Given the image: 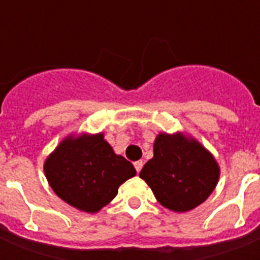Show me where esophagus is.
<instances>
[{
    "instance_id": "obj_1",
    "label": "esophagus",
    "mask_w": 260,
    "mask_h": 260,
    "mask_svg": "<svg viewBox=\"0 0 260 260\" xmlns=\"http://www.w3.org/2000/svg\"><path fill=\"white\" fill-rule=\"evenodd\" d=\"M134 167H135V169H137L138 173H139L142 168H143V161H142V160H139V161H135L134 162Z\"/></svg>"
}]
</instances>
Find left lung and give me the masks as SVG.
Listing matches in <instances>:
<instances>
[{
    "label": "left lung",
    "mask_w": 260,
    "mask_h": 260,
    "mask_svg": "<svg viewBox=\"0 0 260 260\" xmlns=\"http://www.w3.org/2000/svg\"><path fill=\"white\" fill-rule=\"evenodd\" d=\"M139 177L148 183L158 203L186 212L210 197L219 180V167L198 142L181 134H160L153 144V157Z\"/></svg>",
    "instance_id": "obj_1"
}]
</instances>
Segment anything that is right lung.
I'll return each mask as SVG.
<instances>
[{
  "instance_id": "right-lung-1",
  "label": "right lung",
  "mask_w": 260,
  "mask_h": 260,
  "mask_svg": "<svg viewBox=\"0 0 260 260\" xmlns=\"http://www.w3.org/2000/svg\"><path fill=\"white\" fill-rule=\"evenodd\" d=\"M44 171L62 201L88 213L107 206L119 185L137 173L132 162L113 152L103 134L65 139L47 158Z\"/></svg>"
}]
</instances>
